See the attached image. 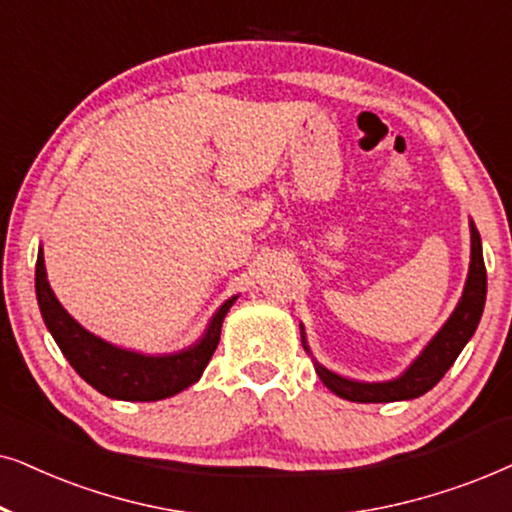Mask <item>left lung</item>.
I'll return each mask as SVG.
<instances>
[{
	"instance_id": "left-lung-1",
	"label": "left lung",
	"mask_w": 512,
	"mask_h": 512,
	"mask_svg": "<svg viewBox=\"0 0 512 512\" xmlns=\"http://www.w3.org/2000/svg\"><path fill=\"white\" fill-rule=\"evenodd\" d=\"M487 299V269L485 260H482V241L475 224L470 222V269L466 278V288L456 304L452 316L447 318V323L440 327V332L435 335L421 356L400 374L398 379L391 381H379V384H365V381H353L339 374L330 372L327 367L316 363V372L323 384L330 388L332 393H337L339 398L351 400V403H395V400H412L424 395L426 391L438 384L445 377V372L454 365V360L459 358L463 346L468 344V339L473 337V332L478 330V323L482 318V309H485ZM304 349L306 339L302 335Z\"/></svg>"
}]
</instances>
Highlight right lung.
I'll return each mask as SVG.
<instances>
[{"instance_id": "right-lung-1", "label": "right lung", "mask_w": 512, "mask_h": 512, "mask_svg": "<svg viewBox=\"0 0 512 512\" xmlns=\"http://www.w3.org/2000/svg\"><path fill=\"white\" fill-rule=\"evenodd\" d=\"M34 290H37L39 311L46 327L79 377L107 398L133 400V403L170 398L199 381L220 342L222 320L236 302V297L227 299L210 318L199 342L189 346L187 351L170 353V356H145V353L119 349L95 337L63 309L46 281L42 248H39L37 269H34Z\"/></svg>"}]
</instances>
